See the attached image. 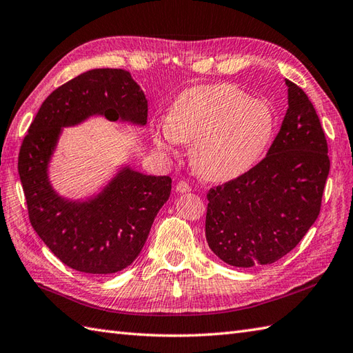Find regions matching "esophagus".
<instances>
[{
	"instance_id": "obj_1",
	"label": "esophagus",
	"mask_w": 353,
	"mask_h": 353,
	"mask_svg": "<svg viewBox=\"0 0 353 353\" xmlns=\"http://www.w3.org/2000/svg\"><path fill=\"white\" fill-rule=\"evenodd\" d=\"M175 190H176L178 193H187V192H190V190H192V187H190V184H189V183H185V181H179V183L176 184V187H175Z\"/></svg>"
}]
</instances>
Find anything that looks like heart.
Instances as JSON below:
<instances>
[{
	"mask_svg": "<svg viewBox=\"0 0 353 353\" xmlns=\"http://www.w3.org/2000/svg\"><path fill=\"white\" fill-rule=\"evenodd\" d=\"M275 128L270 107L237 85H194L178 95L168 121L155 130L160 148L193 143L192 161L211 181H228L260 160Z\"/></svg>",
	"mask_w": 353,
	"mask_h": 353,
	"instance_id": "obj_1",
	"label": "heart"
}]
</instances>
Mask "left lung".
<instances>
[{
  "mask_svg": "<svg viewBox=\"0 0 353 353\" xmlns=\"http://www.w3.org/2000/svg\"><path fill=\"white\" fill-rule=\"evenodd\" d=\"M288 108L268 155L207 193L210 249L234 268L268 265L293 250L319 217L330 174L327 143L316 108L285 80Z\"/></svg>",
  "mask_w": 353,
  "mask_h": 353,
  "instance_id": "obj_1",
  "label": "left lung"
}]
</instances>
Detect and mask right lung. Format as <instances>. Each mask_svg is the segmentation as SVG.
<instances>
[{"mask_svg":"<svg viewBox=\"0 0 353 353\" xmlns=\"http://www.w3.org/2000/svg\"><path fill=\"white\" fill-rule=\"evenodd\" d=\"M92 114L145 125V93L123 69H92L61 84L43 101L22 140L18 172L30 223L51 252L74 270L108 275L140 254L170 196L172 179L125 168L95 199H61L46 176L50 157L61 127Z\"/></svg>","mask_w":353,"mask_h":353,"instance_id":"1","label":"right lung"}]
</instances>
